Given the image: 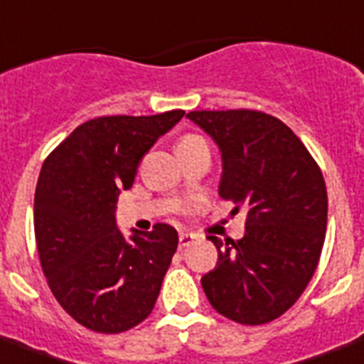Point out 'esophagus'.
<instances>
[{
    "mask_svg": "<svg viewBox=\"0 0 364 364\" xmlns=\"http://www.w3.org/2000/svg\"><path fill=\"white\" fill-rule=\"evenodd\" d=\"M194 235L193 232H181L179 235V248H185V246H188V244L194 242Z\"/></svg>",
    "mask_w": 364,
    "mask_h": 364,
    "instance_id": "esophagus-1",
    "label": "esophagus"
}]
</instances>
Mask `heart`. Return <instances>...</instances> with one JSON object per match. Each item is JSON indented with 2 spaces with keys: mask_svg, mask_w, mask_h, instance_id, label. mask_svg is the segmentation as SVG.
<instances>
[{
  "mask_svg": "<svg viewBox=\"0 0 364 364\" xmlns=\"http://www.w3.org/2000/svg\"><path fill=\"white\" fill-rule=\"evenodd\" d=\"M191 137H194V135H191ZM185 139H188V137H185Z\"/></svg>",
  "mask_w": 364,
  "mask_h": 364,
  "instance_id": "heart-1",
  "label": "heart"
}]
</instances>
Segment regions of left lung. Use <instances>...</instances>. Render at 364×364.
Here are the masks:
<instances>
[{
	"label": "left lung",
	"instance_id": "1",
	"mask_svg": "<svg viewBox=\"0 0 364 364\" xmlns=\"http://www.w3.org/2000/svg\"><path fill=\"white\" fill-rule=\"evenodd\" d=\"M221 151L219 196L246 206L240 240L210 237L215 269L202 277L206 298L235 323H271L287 313L317 269L326 232L323 173L298 135L259 110H194Z\"/></svg>",
	"mask_w": 364,
	"mask_h": 364
}]
</instances>
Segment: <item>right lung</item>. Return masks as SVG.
<instances>
[{
    "label": "right lung",
    "mask_w": 364,
    "mask_h": 364,
    "mask_svg": "<svg viewBox=\"0 0 364 364\" xmlns=\"http://www.w3.org/2000/svg\"><path fill=\"white\" fill-rule=\"evenodd\" d=\"M185 116H101L77 126L41 166L34 231L47 284L76 323L118 334L151 315L177 250V231L156 223L126 238L116 225L120 191L160 135Z\"/></svg>",
    "instance_id": "1"
}]
</instances>
